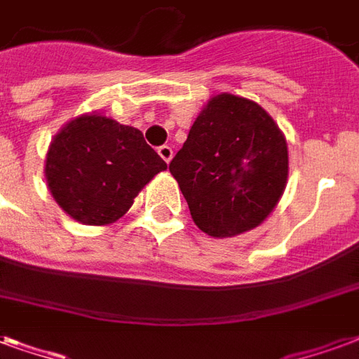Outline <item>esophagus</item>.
<instances>
[{"mask_svg": "<svg viewBox=\"0 0 359 359\" xmlns=\"http://www.w3.org/2000/svg\"><path fill=\"white\" fill-rule=\"evenodd\" d=\"M157 151H158V155H161V158H163L166 164H168L170 161H172V157H174V149H172L170 145H161Z\"/></svg>", "mask_w": 359, "mask_h": 359, "instance_id": "obj_1", "label": "esophagus"}]
</instances>
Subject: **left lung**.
Returning <instances> with one entry per match:
<instances>
[{
  "mask_svg": "<svg viewBox=\"0 0 359 359\" xmlns=\"http://www.w3.org/2000/svg\"><path fill=\"white\" fill-rule=\"evenodd\" d=\"M196 227L215 238L261 225L284 195L287 144L252 100L217 94L170 163Z\"/></svg>",
  "mask_w": 359,
  "mask_h": 359,
  "instance_id": "left-lung-1",
  "label": "left lung"
}]
</instances>
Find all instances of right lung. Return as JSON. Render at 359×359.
I'll list each match as a JSON object with an SVG mask.
<instances>
[{
	"label": "right lung",
	"mask_w": 359,
	"mask_h": 359,
	"mask_svg": "<svg viewBox=\"0 0 359 359\" xmlns=\"http://www.w3.org/2000/svg\"><path fill=\"white\" fill-rule=\"evenodd\" d=\"M166 170L144 134L100 113L64 125L50 142L45 177L50 195L83 225H109L145 185Z\"/></svg>",
	"instance_id": "right-lung-1"
}]
</instances>
